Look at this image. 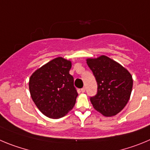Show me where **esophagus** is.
<instances>
[{
    "label": "esophagus",
    "instance_id": "esophagus-1",
    "mask_svg": "<svg viewBox=\"0 0 150 150\" xmlns=\"http://www.w3.org/2000/svg\"><path fill=\"white\" fill-rule=\"evenodd\" d=\"M81 90L82 93H84V92H85V87H83V88H82Z\"/></svg>",
    "mask_w": 150,
    "mask_h": 150
}]
</instances>
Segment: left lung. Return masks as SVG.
<instances>
[{
	"mask_svg": "<svg viewBox=\"0 0 150 150\" xmlns=\"http://www.w3.org/2000/svg\"><path fill=\"white\" fill-rule=\"evenodd\" d=\"M98 88L96 95L90 97L94 108L105 117L115 116L124 108L130 98L133 80L126 69L108 57L87 59Z\"/></svg>",
	"mask_w": 150,
	"mask_h": 150,
	"instance_id": "8db88e82",
	"label": "left lung"
}]
</instances>
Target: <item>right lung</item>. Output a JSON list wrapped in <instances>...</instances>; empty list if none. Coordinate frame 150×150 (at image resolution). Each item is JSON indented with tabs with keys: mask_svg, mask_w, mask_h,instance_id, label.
Masks as SVG:
<instances>
[{
	"mask_svg": "<svg viewBox=\"0 0 150 150\" xmlns=\"http://www.w3.org/2000/svg\"><path fill=\"white\" fill-rule=\"evenodd\" d=\"M71 67V61L59 57L36 70L30 78L32 99L49 118L63 117L75 105L78 93L69 74Z\"/></svg>",
	"mask_w": 150,
	"mask_h": 150,
	"instance_id": "add662e5",
	"label": "right lung"
}]
</instances>
